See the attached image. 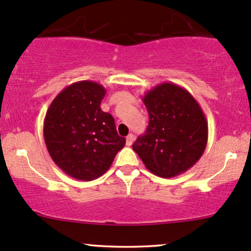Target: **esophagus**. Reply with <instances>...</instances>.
Returning <instances> with one entry per match:
<instances>
[{
	"mask_svg": "<svg viewBox=\"0 0 251 251\" xmlns=\"http://www.w3.org/2000/svg\"><path fill=\"white\" fill-rule=\"evenodd\" d=\"M133 140H134V135L132 134V133L128 134L127 137H126V145L131 146L132 143H133Z\"/></svg>",
	"mask_w": 251,
	"mask_h": 251,
	"instance_id": "esophagus-1",
	"label": "esophagus"
}]
</instances>
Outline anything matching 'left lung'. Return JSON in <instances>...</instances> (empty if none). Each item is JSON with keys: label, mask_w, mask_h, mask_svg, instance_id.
I'll list each match as a JSON object with an SVG mask.
<instances>
[{"label": "left lung", "mask_w": 251, "mask_h": 251, "mask_svg": "<svg viewBox=\"0 0 251 251\" xmlns=\"http://www.w3.org/2000/svg\"><path fill=\"white\" fill-rule=\"evenodd\" d=\"M149 112L146 133L132 148L150 172L162 178L184 174L200 160L208 143V122L185 88L163 82L143 97Z\"/></svg>", "instance_id": "left-lung-1"}]
</instances>
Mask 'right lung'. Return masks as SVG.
Wrapping results in <instances>:
<instances>
[{"label":"right lung","mask_w":251,"mask_h":251,"mask_svg":"<svg viewBox=\"0 0 251 251\" xmlns=\"http://www.w3.org/2000/svg\"><path fill=\"white\" fill-rule=\"evenodd\" d=\"M106 89L83 80L67 86L51 101L43 120V137L53 162L66 175L93 180L111 168L126 139L113 117L100 108Z\"/></svg>","instance_id":"right-lung-1"}]
</instances>
